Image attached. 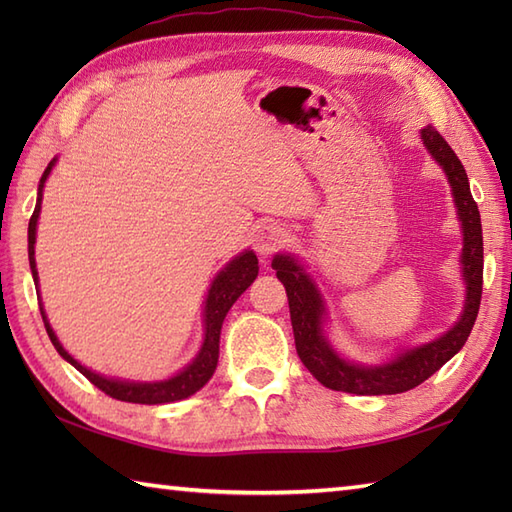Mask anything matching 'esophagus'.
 <instances>
[{
    "mask_svg": "<svg viewBox=\"0 0 512 512\" xmlns=\"http://www.w3.org/2000/svg\"><path fill=\"white\" fill-rule=\"evenodd\" d=\"M286 231L284 228H281L279 224H275V222H268V224H264V226H259V231L255 233V250L262 257H270V255H275L277 250L286 244Z\"/></svg>",
    "mask_w": 512,
    "mask_h": 512,
    "instance_id": "obj_1",
    "label": "esophagus"
}]
</instances>
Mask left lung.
I'll return each instance as SVG.
<instances>
[{"label": "left lung", "mask_w": 512, "mask_h": 512, "mask_svg": "<svg viewBox=\"0 0 512 512\" xmlns=\"http://www.w3.org/2000/svg\"><path fill=\"white\" fill-rule=\"evenodd\" d=\"M420 136L429 154L436 158L438 165L447 173L464 233L462 275L466 281V303L460 321L449 332H444L436 341L405 350L385 365H356L345 361V358L332 350L330 341L325 339L323 299L310 275L295 257L277 255L273 259L277 277L288 292L292 332H295V345L301 363L308 367V372L323 387H330L334 391H345V394L356 396H383L402 394V391L418 387L462 350V345L469 339L475 325L477 312H480L484 277L480 209H477L471 195L469 178H466L462 162L455 156L447 140L431 125L424 127Z\"/></svg>", "instance_id": "8db88e82"}]
</instances>
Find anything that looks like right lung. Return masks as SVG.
Listing matches in <instances>:
<instances>
[{
  "label": "right lung",
  "instance_id": "obj_1",
  "mask_svg": "<svg viewBox=\"0 0 512 512\" xmlns=\"http://www.w3.org/2000/svg\"><path fill=\"white\" fill-rule=\"evenodd\" d=\"M52 160L50 165L43 171V176L39 180V193H37V206L35 213H32L30 222H28V259H30V270H32V279H35L37 286V264H35V235H37V220H39V211H41V195H43V184H46L50 171L54 167ZM259 273L257 266V257L253 250H246V253L237 255L231 264H226L224 270H220V275L213 279L209 295H206V306H204V343L200 347L198 356L193 361L178 372L176 376H171L167 380H158V383H132V380H116V378H107L92 372V369L83 367L79 361L63 350V345L59 343L57 334L52 332L46 312H43V306L39 303L41 310V319L43 325H46V332L50 336V341L54 345L65 361L74 365L79 372L90 380L92 385L105 391L107 396H112L116 400L123 402H138V405H165V402H176L182 398L193 396L195 391L202 389L209 378L213 376L215 367H217V354H220V330L226 312L231 310L237 297L253 284L255 277Z\"/></svg>",
  "mask_w": 512,
  "mask_h": 512
}]
</instances>
